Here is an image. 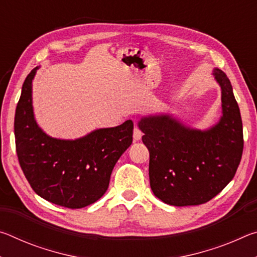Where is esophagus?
Wrapping results in <instances>:
<instances>
[{
  "mask_svg": "<svg viewBox=\"0 0 257 257\" xmlns=\"http://www.w3.org/2000/svg\"><path fill=\"white\" fill-rule=\"evenodd\" d=\"M142 136H143L142 130L139 129L138 127H135V129H134V135H133L134 141H139V139L142 138Z\"/></svg>",
  "mask_w": 257,
  "mask_h": 257,
  "instance_id": "1",
  "label": "esophagus"
}]
</instances>
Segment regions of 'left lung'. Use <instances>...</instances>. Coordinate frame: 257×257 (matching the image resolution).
I'll list each match as a JSON object with an SVG mask.
<instances>
[{
  "label": "left lung",
  "mask_w": 257,
  "mask_h": 257,
  "mask_svg": "<svg viewBox=\"0 0 257 257\" xmlns=\"http://www.w3.org/2000/svg\"><path fill=\"white\" fill-rule=\"evenodd\" d=\"M213 75L221 87L222 116L212 128L186 127L169 114L144 116L138 122L150 152L151 189L169 205L208 202L232 180L240 163V111L227 75L216 68Z\"/></svg>",
  "instance_id": "1"
}]
</instances>
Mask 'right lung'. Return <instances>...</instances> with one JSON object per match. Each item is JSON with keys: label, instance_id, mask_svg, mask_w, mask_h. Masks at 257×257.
<instances>
[{"label": "right lung", "instance_id": "obj_1", "mask_svg": "<svg viewBox=\"0 0 257 257\" xmlns=\"http://www.w3.org/2000/svg\"><path fill=\"white\" fill-rule=\"evenodd\" d=\"M37 69L26 78L16 108L19 164L38 196L68 208L90 205L105 194L113 168L132 145L134 122L94 130L75 141L49 136L34 116L32 90Z\"/></svg>", "mask_w": 257, "mask_h": 257}]
</instances>
